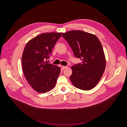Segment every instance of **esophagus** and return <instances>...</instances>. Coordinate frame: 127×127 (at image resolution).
<instances>
[{
  "mask_svg": "<svg viewBox=\"0 0 127 127\" xmlns=\"http://www.w3.org/2000/svg\"><path fill=\"white\" fill-rule=\"evenodd\" d=\"M67 68H68L67 66H63L62 68H61V69H62L63 70H64V69H66Z\"/></svg>",
  "mask_w": 127,
  "mask_h": 127,
  "instance_id": "34e87169",
  "label": "esophagus"
}]
</instances>
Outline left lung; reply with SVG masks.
Wrapping results in <instances>:
<instances>
[{"label":"left lung","instance_id":"1","mask_svg":"<svg viewBox=\"0 0 127 127\" xmlns=\"http://www.w3.org/2000/svg\"><path fill=\"white\" fill-rule=\"evenodd\" d=\"M76 58L81 63L71 67L70 79L76 87L88 91L94 88L104 72L106 61L102 45L94 34L82 31H70L62 34Z\"/></svg>","mask_w":127,"mask_h":127}]
</instances>
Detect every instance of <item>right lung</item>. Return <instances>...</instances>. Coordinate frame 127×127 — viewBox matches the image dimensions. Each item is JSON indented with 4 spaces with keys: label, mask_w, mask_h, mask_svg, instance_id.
I'll return each mask as SVG.
<instances>
[{
    "label": "right lung",
    "mask_w": 127,
    "mask_h": 127,
    "mask_svg": "<svg viewBox=\"0 0 127 127\" xmlns=\"http://www.w3.org/2000/svg\"><path fill=\"white\" fill-rule=\"evenodd\" d=\"M62 33H44L26 43L22 64L25 78L37 92L47 93L55 87L60 73L56 65L45 61L49 59L53 48Z\"/></svg>",
    "instance_id": "right-lung-1"
}]
</instances>
